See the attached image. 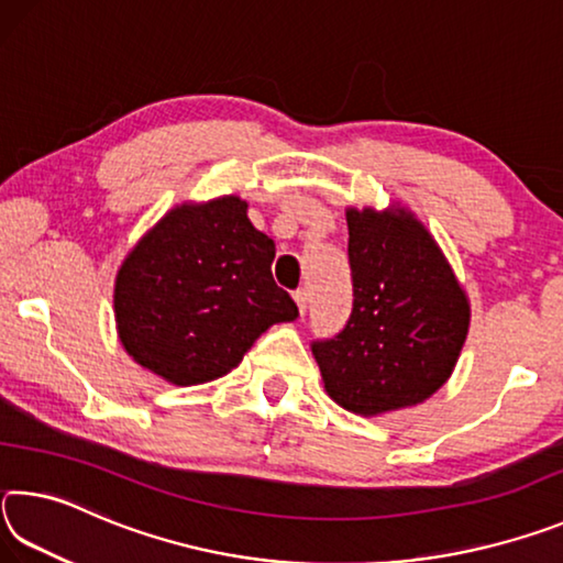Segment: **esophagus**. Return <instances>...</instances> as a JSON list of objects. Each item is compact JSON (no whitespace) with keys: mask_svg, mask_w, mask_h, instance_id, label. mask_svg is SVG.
<instances>
[{"mask_svg":"<svg viewBox=\"0 0 563 563\" xmlns=\"http://www.w3.org/2000/svg\"><path fill=\"white\" fill-rule=\"evenodd\" d=\"M292 300L298 302V310H300V316H305V310H308V290H295L292 292Z\"/></svg>","mask_w":563,"mask_h":563,"instance_id":"34e87169","label":"esophagus"}]
</instances>
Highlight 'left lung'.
Listing matches in <instances>:
<instances>
[{"mask_svg":"<svg viewBox=\"0 0 563 563\" xmlns=\"http://www.w3.org/2000/svg\"><path fill=\"white\" fill-rule=\"evenodd\" d=\"M352 312L312 342L325 393L377 417L432 397L460 360L470 300L430 231L402 206L347 208Z\"/></svg>","mask_w":563,"mask_h":563,"instance_id":"1","label":"left lung"}]
</instances>
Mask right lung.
Wrapping results in <instances>:
<instances>
[{"label": "right lung", "mask_w": 563, "mask_h": 563, "mask_svg": "<svg viewBox=\"0 0 563 563\" xmlns=\"http://www.w3.org/2000/svg\"><path fill=\"white\" fill-rule=\"evenodd\" d=\"M273 238L238 196L180 203L133 245L117 273L113 312L123 350L166 383L231 373L298 305L273 280Z\"/></svg>", "instance_id": "1"}]
</instances>
